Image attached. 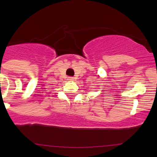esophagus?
Instances as JSON below:
<instances>
[{"label": "esophagus", "instance_id": "obj_1", "mask_svg": "<svg viewBox=\"0 0 157 157\" xmlns=\"http://www.w3.org/2000/svg\"><path fill=\"white\" fill-rule=\"evenodd\" d=\"M68 80H71V81H72V80H74V77H68Z\"/></svg>", "mask_w": 157, "mask_h": 157}]
</instances>
